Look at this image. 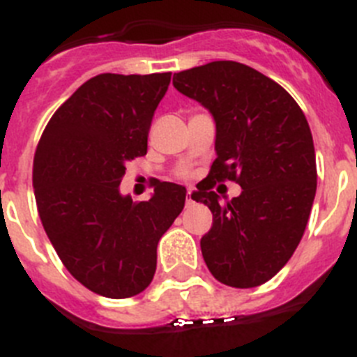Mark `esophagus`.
I'll list each match as a JSON object with an SVG mask.
<instances>
[{
	"label": "esophagus",
	"instance_id": "esophagus-1",
	"mask_svg": "<svg viewBox=\"0 0 357 357\" xmlns=\"http://www.w3.org/2000/svg\"><path fill=\"white\" fill-rule=\"evenodd\" d=\"M195 204V193L193 191H191V189H189L188 193H185V206H193Z\"/></svg>",
	"mask_w": 357,
	"mask_h": 357
}]
</instances>
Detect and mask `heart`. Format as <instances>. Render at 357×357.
I'll return each instance as SVG.
<instances>
[{"label": "heart", "instance_id": "b5f03b06", "mask_svg": "<svg viewBox=\"0 0 357 357\" xmlns=\"http://www.w3.org/2000/svg\"><path fill=\"white\" fill-rule=\"evenodd\" d=\"M181 175H182V176H185V175H188V172H182V173H181Z\"/></svg>", "mask_w": 357, "mask_h": 357}]
</instances>
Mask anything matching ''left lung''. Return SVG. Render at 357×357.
Returning a JSON list of instances; mask_svg holds the SVG:
<instances>
[{"mask_svg":"<svg viewBox=\"0 0 357 357\" xmlns=\"http://www.w3.org/2000/svg\"><path fill=\"white\" fill-rule=\"evenodd\" d=\"M173 85L211 110L216 159L195 200L213 213L200 239L214 279L255 288L272 279L298 247L317 193V159L307 119L272 78L234 61H216L175 73ZM242 185L222 204L216 181Z\"/></svg>","mask_w":357,"mask_h":357,"instance_id":"1","label":"left lung"}]
</instances>
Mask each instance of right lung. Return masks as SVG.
<instances>
[{
  "label": "right lung",
  "instance_id": "add662e5",
  "mask_svg": "<svg viewBox=\"0 0 357 357\" xmlns=\"http://www.w3.org/2000/svg\"><path fill=\"white\" fill-rule=\"evenodd\" d=\"M172 73H103L56 109L37 144L33 189L44 230L68 272L91 291L128 298L153 279L157 243L182 213L185 188L119 195L125 164L146 155L148 130Z\"/></svg>",
  "mask_w": 357,
  "mask_h": 357
}]
</instances>
